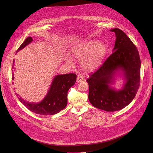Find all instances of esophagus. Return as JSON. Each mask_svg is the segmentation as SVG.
<instances>
[{"label":"esophagus","instance_id":"34e87169","mask_svg":"<svg viewBox=\"0 0 153 153\" xmlns=\"http://www.w3.org/2000/svg\"><path fill=\"white\" fill-rule=\"evenodd\" d=\"M82 80H83V76H81V75H79V76H77V82H81V81H82Z\"/></svg>","mask_w":153,"mask_h":153}]
</instances>
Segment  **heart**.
<instances>
[{
    "label": "heart",
    "instance_id": "heart-1",
    "mask_svg": "<svg viewBox=\"0 0 153 153\" xmlns=\"http://www.w3.org/2000/svg\"><path fill=\"white\" fill-rule=\"evenodd\" d=\"M107 48L103 43L97 40L86 41L74 47L71 53L76 57H82V67L86 70H94L102 64L106 54Z\"/></svg>",
    "mask_w": 153,
    "mask_h": 153
}]
</instances>
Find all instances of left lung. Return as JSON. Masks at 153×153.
Wrapping results in <instances>:
<instances>
[{"label":"left lung","mask_w":153,"mask_h":153,"mask_svg":"<svg viewBox=\"0 0 153 153\" xmlns=\"http://www.w3.org/2000/svg\"><path fill=\"white\" fill-rule=\"evenodd\" d=\"M110 31L116 37L113 53L86 82L90 103L100 110L115 111L124 108L135 97L140 85L141 63L136 47L126 34L119 28ZM119 70L123 71L126 82L122 90L116 91L109 84Z\"/></svg>","instance_id":"1"}]
</instances>
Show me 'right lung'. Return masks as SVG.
<instances>
[{
	"label": "right lung",
	"instance_id": "add662e5",
	"mask_svg": "<svg viewBox=\"0 0 153 153\" xmlns=\"http://www.w3.org/2000/svg\"><path fill=\"white\" fill-rule=\"evenodd\" d=\"M33 40L31 37H27L16 53L23 49ZM14 63V60H13V65ZM14 73L13 72L12 80H14ZM76 78L77 76L74 73L60 74L55 76L47 94L39 103H29L21 97H19V100L29 110L36 114L44 116L57 114L66 107L68 100V91L74 85Z\"/></svg>",
	"mask_w": 153,
	"mask_h": 153
}]
</instances>
